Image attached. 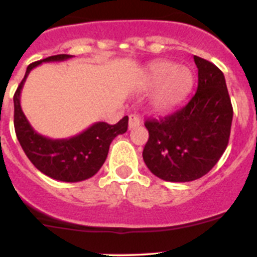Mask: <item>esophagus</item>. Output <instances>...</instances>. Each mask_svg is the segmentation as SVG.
Returning a JSON list of instances; mask_svg holds the SVG:
<instances>
[{
    "mask_svg": "<svg viewBox=\"0 0 257 257\" xmlns=\"http://www.w3.org/2000/svg\"><path fill=\"white\" fill-rule=\"evenodd\" d=\"M138 126H140L139 115L131 114L130 117H128V127H130V128H135V127Z\"/></svg>",
    "mask_w": 257,
    "mask_h": 257,
    "instance_id": "34e87169",
    "label": "esophagus"
}]
</instances>
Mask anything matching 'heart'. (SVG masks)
I'll return each mask as SVG.
<instances>
[{
    "instance_id": "1",
    "label": "heart",
    "mask_w": 257,
    "mask_h": 257,
    "mask_svg": "<svg viewBox=\"0 0 257 257\" xmlns=\"http://www.w3.org/2000/svg\"><path fill=\"white\" fill-rule=\"evenodd\" d=\"M194 85V73L189 67L171 61H157L147 69L143 77L145 88L157 87L151 99L156 112H171L183 104Z\"/></svg>"
}]
</instances>
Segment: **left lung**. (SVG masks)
I'll return each instance as SVG.
<instances>
[{
	"label": "left lung",
	"mask_w": 257,
	"mask_h": 257,
	"mask_svg": "<svg viewBox=\"0 0 257 257\" xmlns=\"http://www.w3.org/2000/svg\"><path fill=\"white\" fill-rule=\"evenodd\" d=\"M198 87L189 103L163 118L147 119L143 158L157 178L185 183L202 178L225 152L233 106L221 70L194 56Z\"/></svg>",
	"instance_id": "obj_1"
}]
</instances>
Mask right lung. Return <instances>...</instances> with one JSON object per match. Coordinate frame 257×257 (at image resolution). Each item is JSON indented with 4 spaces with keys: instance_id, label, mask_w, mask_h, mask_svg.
I'll use <instances>...</instances> for the list:
<instances>
[{
    "instance_id": "add662e5",
    "label": "right lung",
    "mask_w": 257,
    "mask_h": 257,
    "mask_svg": "<svg viewBox=\"0 0 257 257\" xmlns=\"http://www.w3.org/2000/svg\"><path fill=\"white\" fill-rule=\"evenodd\" d=\"M72 55L49 56L28 65L26 76L14 95V127L17 138L36 169L49 178L65 183H77L92 178L103 163L109 152V145L115 136L124 134L128 126V117L124 115L115 124L96 122L87 130L69 139L52 140L33 130L20 106V92L29 72L46 61H63Z\"/></svg>"
}]
</instances>
